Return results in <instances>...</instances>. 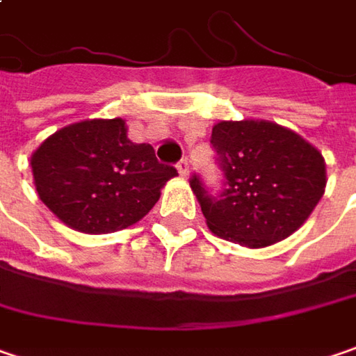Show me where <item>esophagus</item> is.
<instances>
[{
  "label": "esophagus",
  "instance_id": "esophagus-1",
  "mask_svg": "<svg viewBox=\"0 0 356 356\" xmlns=\"http://www.w3.org/2000/svg\"><path fill=\"white\" fill-rule=\"evenodd\" d=\"M176 168H178V172H180V176H182V178H188V174H190V164H188L186 158H182V160L176 164Z\"/></svg>",
  "mask_w": 356,
  "mask_h": 356
}]
</instances>
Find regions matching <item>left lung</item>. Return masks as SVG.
<instances>
[{
  "instance_id": "obj_1",
  "label": "left lung",
  "mask_w": 356,
  "mask_h": 356,
  "mask_svg": "<svg viewBox=\"0 0 356 356\" xmlns=\"http://www.w3.org/2000/svg\"><path fill=\"white\" fill-rule=\"evenodd\" d=\"M210 144L224 174L222 192L212 196L196 174L190 186L208 228L220 238L248 248L289 238L325 194L323 154L275 122H218Z\"/></svg>"
}]
</instances>
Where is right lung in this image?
Listing matches in <instances>:
<instances>
[{
  "label": "right lung",
  "instance_id": "add662e5",
  "mask_svg": "<svg viewBox=\"0 0 356 356\" xmlns=\"http://www.w3.org/2000/svg\"><path fill=\"white\" fill-rule=\"evenodd\" d=\"M40 200L63 224L108 234L142 220L176 168L150 144H134L122 118L83 120L51 134L31 154Z\"/></svg>",
  "mask_w": 356,
  "mask_h": 356
}]
</instances>
